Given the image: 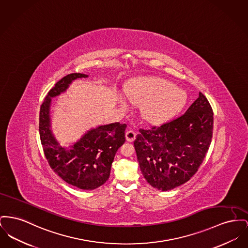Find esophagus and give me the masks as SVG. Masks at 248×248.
Segmentation results:
<instances>
[{"label":"esophagus","instance_id":"34e87169","mask_svg":"<svg viewBox=\"0 0 248 248\" xmlns=\"http://www.w3.org/2000/svg\"><path fill=\"white\" fill-rule=\"evenodd\" d=\"M136 133L135 131H133V130H128V131L125 132V139H126V140L127 141H129V142H132V141H134L135 140V139H136Z\"/></svg>","mask_w":248,"mask_h":248}]
</instances>
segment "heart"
<instances>
[{"label": "heart", "instance_id": "heart-1", "mask_svg": "<svg viewBox=\"0 0 248 248\" xmlns=\"http://www.w3.org/2000/svg\"><path fill=\"white\" fill-rule=\"evenodd\" d=\"M130 102L142 106L141 112L151 123H164L179 114L187 103V93L163 78H141L125 90Z\"/></svg>", "mask_w": 248, "mask_h": 248}]
</instances>
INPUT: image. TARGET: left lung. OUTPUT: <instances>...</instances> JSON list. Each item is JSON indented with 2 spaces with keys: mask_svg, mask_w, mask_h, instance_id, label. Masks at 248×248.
I'll list each match as a JSON object with an SVG mask.
<instances>
[{
  "mask_svg": "<svg viewBox=\"0 0 248 248\" xmlns=\"http://www.w3.org/2000/svg\"><path fill=\"white\" fill-rule=\"evenodd\" d=\"M213 127V109L200 93L184 115L158 127L140 129L134 146L146 181L162 191L189 181L208 152Z\"/></svg>",
  "mask_w": 248,
  "mask_h": 248,
  "instance_id": "left-lung-1",
  "label": "left lung"
}]
</instances>
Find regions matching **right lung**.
<instances>
[{"label": "right lung", "mask_w": 248, "mask_h": 248, "mask_svg": "<svg viewBox=\"0 0 248 248\" xmlns=\"http://www.w3.org/2000/svg\"><path fill=\"white\" fill-rule=\"evenodd\" d=\"M85 74H69L52 88L40 108L39 134L50 168L67 184L79 189L93 190L104 185L110 174L118 149L125 141V124L113 123L91 128L69 146H62L51 129L50 106L53 97L66 92L74 80Z\"/></svg>", "instance_id": "right-lung-1"}]
</instances>
